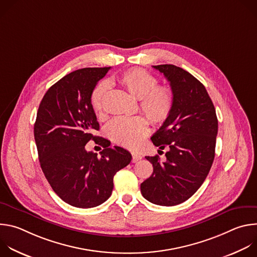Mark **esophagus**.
Wrapping results in <instances>:
<instances>
[{
    "label": "esophagus",
    "mask_w": 257,
    "mask_h": 257,
    "mask_svg": "<svg viewBox=\"0 0 257 257\" xmlns=\"http://www.w3.org/2000/svg\"><path fill=\"white\" fill-rule=\"evenodd\" d=\"M142 159V157L138 154H135V153H132V163H136L138 161H140Z\"/></svg>",
    "instance_id": "esophagus-1"
}]
</instances>
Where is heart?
Masks as SVG:
<instances>
[{
    "label": "heart",
    "instance_id": "obj_1",
    "mask_svg": "<svg viewBox=\"0 0 257 257\" xmlns=\"http://www.w3.org/2000/svg\"><path fill=\"white\" fill-rule=\"evenodd\" d=\"M118 83L140 99V108L155 125H162L169 118L174 106V92L167 85H158L157 78L140 68H130L119 75ZM108 90L106 81L99 82L90 94V104L96 115H101ZM149 133L145 118L120 117L106 127L108 138L124 148L134 150Z\"/></svg>",
    "mask_w": 257,
    "mask_h": 257
}]
</instances>
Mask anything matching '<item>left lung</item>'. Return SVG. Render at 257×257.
<instances>
[{
    "label": "left lung",
    "mask_w": 257,
    "mask_h": 257,
    "mask_svg": "<svg viewBox=\"0 0 257 257\" xmlns=\"http://www.w3.org/2000/svg\"><path fill=\"white\" fill-rule=\"evenodd\" d=\"M153 67L170 82L174 106L152 136L156 146L168 148L167 161L145 157L154 173L141 183L140 190L152 203L173 206L190 198L204 182L214 159L217 118L204 85L189 72L171 64Z\"/></svg>",
    "instance_id": "1"
}]
</instances>
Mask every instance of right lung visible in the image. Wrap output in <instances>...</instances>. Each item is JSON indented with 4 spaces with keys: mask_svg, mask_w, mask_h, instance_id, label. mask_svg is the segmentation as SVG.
Here are the masks:
<instances>
[{
    "mask_svg": "<svg viewBox=\"0 0 257 257\" xmlns=\"http://www.w3.org/2000/svg\"><path fill=\"white\" fill-rule=\"evenodd\" d=\"M111 67L83 68L64 76L44 95L34 124L42 170L66 203L90 208L112 194L115 174L130 164L131 154L92 133L99 129L90 94ZM94 140L104 150L97 156L85 150Z\"/></svg>",
    "mask_w": 257,
    "mask_h": 257,
    "instance_id": "1",
    "label": "right lung"
}]
</instances>
